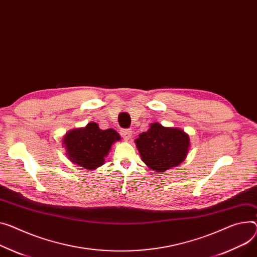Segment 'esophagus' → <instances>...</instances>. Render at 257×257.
Here are the masks:
<instances>
[{
  "label": "esophagus",
  "instance_id": "34e87169",
  "mask_svg": "<svg viewBox=\"0 0 257 257\" xmlns=\"http://www.w3.org/2000/svg\"><path fill=\"white\" fill-rule=\"evenodd\" d=\"M121 136H122V138H123L125 141H128V140H131V138L133 136V133H132L131 130H122L121 131Z\"/></svg>",
  "mask_w": 257,
  "mask_h": 257
}]
</instances>
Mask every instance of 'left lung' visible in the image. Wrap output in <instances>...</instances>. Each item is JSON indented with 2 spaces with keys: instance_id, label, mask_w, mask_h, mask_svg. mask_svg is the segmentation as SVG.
I'll return each mask as SVG.
<instances>
[{
  "instance_id": "left-lung-1",
  "label": "left lung",
  "mask_w": 257,
  "mask_h": 257,
  "mask_svg": "<svg viewBox=\"0 0 257 257\" xmlns=\"http://www.w3.org/2000/svg\"><path fill=\"white\" fill-rule=\"evenodd\" d=\"M142 162L151 170L164 173L182 164L189 151L188 134L178 127H166L159 122L135 140Z\"/></svg>"
}]
</instances>
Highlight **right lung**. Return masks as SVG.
Segmentation results:
<instances>
[{"label": "right lung", "instance_id": "obj_1", "mask_svg": "<svg viewBox=\"0 0 257 257\" xmlns=\"http://www.w3.org/2000/svg\"><path fill=\"white\" fill-rule=\"evenodd\" d=\"M119 140V134L113 128L103 131L96 122H89L69 131L63 138V147L72 164L90 171L104 165L112 145Z\"/></svg>", "mask_w": 257, "mask_h": 257}]
</instances>
